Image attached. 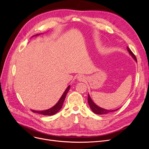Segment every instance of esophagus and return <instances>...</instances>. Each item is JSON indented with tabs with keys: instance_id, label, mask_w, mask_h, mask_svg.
Instances as JSON below:
<instances>
[{
	"instance_id": "esophagus-1",
	"label": "esophagus",
	"mask_w": 149,
	"mask_h": 149,
	"mask_svg": "<svg viewBox=\"0 0 149 149\" xmlns=\"http://www.w3.org/2000/svg\"><path fill=\"white\" fill-rule=\"evenodd\" d=\"M85 79H86L85 78V76H83V75H81V74L79 75L78 77H77V79L78 81H84Z\"/></svg>"
}]
</instances>
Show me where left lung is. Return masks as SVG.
<instances>
[{
  "instance_id": "1",
  "label": "left lung",
  "mask_w": 149,
  "mask_h": 149,
  "mask_svg": "<svg viewBox=\"0 0 149 149\" xmlns=\"http://www.w3.org/2000/svg\"><path fill=\"white\" fill-rule=\"evenodd\" d=\"M127 50H128L130 55H131L134 59L137 61V58H136V56H135L134 54L132 53V52L128 48V47H127ZM88 104L89 105V107L91 109V110L93 111V112H94V113H95L96 114H107V113H109V112H114V111H116L119 109H115V110H107V109H103V108H102V107H99L92 101L91 97H90V96L89 95V94H88Z\"/></svg>"
}]
</instances>
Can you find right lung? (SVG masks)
<instances>
[{"mask_svg":"<svg viewBox=\"0 0 149 149\" xmlns=\"http://www.w3.org/2000/svg\"><path fill=\"white\" fill-rule=\"evenodd\" d=\"M40 35V34L35 35V36H37V35ZM70 88V86H68L67 88L66 89L65 91L63 93V95L60 97V100L58 101V102L56 104L55 106L52 107V108H50V109L45 110V111H40L32 110V112H35V113L43 114L44 116H52V115L55 114L56 113H57V112L61 109V108L62 107V106H63V104L64 101L65 100V97L66 96V94H67Z\"/></svg>","mask_w":149,"mask_h":149,"instance_id":"add662e5","label":"right lung"}]
</instances>
